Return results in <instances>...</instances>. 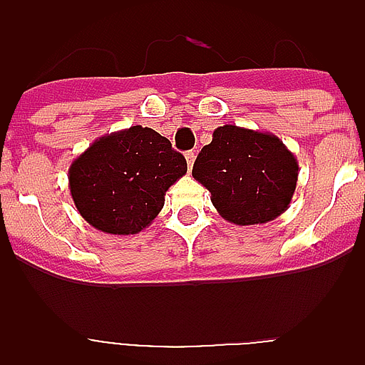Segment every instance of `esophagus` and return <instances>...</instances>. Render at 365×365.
<instances>
[{"label": "esophagus", "mask_w": 365, "mask_h": 365, "mask_svg": "<svg viewBox=\"0 0 365 365\" xmlns=\"http://www.w3.org/2000/svg\"><path fill=\"white\" fill-rule=\"evenodd\" d=\"M185 157H186V163H188V168H190V170H192L193 163H195V151H188V153H186Z\"/></svg>", "instance_id": "obj_1"}]
</instances>
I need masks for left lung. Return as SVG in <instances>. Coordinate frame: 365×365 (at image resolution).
<instances>
[{"label": "left lung", "mask_w": 365, "mask_h": 365, "mask_svg": "<svg viewBox=\"0 0 365 365\" xmlns=\"http://www.w3.org/2000/svg\"><path fill=\"white\" fill-rule=\"evenodd\" d=\"M192 175L212 193V205L225 221L263 225L291 205L298 160L276 135L227 124L197 155Z\"/></svg>", "instance_id": "8db88e82"}]
</instances>
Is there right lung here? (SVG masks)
Masks as SVG:
<instances>
[{
	"label": "right lung",
	"mask_w": 365,
	"mask_h": 365,
	"mask_svg": "<svg viewBox=\"0 0 365 365\" xmlns=\"http://www.w3.org/2000/svg\"><path fill=\"white\" fill-rule=\"evenodd\" d=\"M186 159L151 128L98 137L69 166L76 210L106 234L130 235L150 227L164 206L168 188L185 175Z\"/></svg>",
	"instance_id": "add662e5"
}]
</instances>
